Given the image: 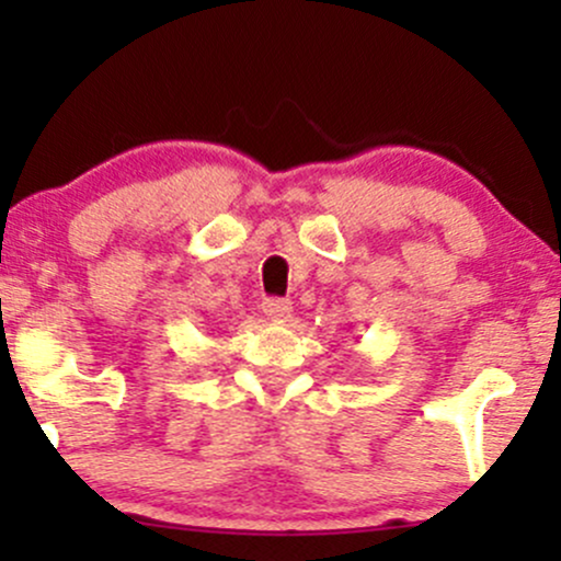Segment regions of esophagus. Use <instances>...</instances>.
Listing matches in <instances>:
<instances>
[{
  "instance_id": "1",
  "label": "esophagus",
  "mask_w": 561,
  "mask_h": 561,
  "mask_svg": "<svg viewBox=\"0 0 561 561\" xmlns=\"http://www.w3.org/2000/svg\"><path fill=\"white\" fill-rule=\"evenodd\" d=\"M263 313H266L272 321H287L293 317V302L282 298H268L263 300Z\"/></svg>"
}]
</instances>
